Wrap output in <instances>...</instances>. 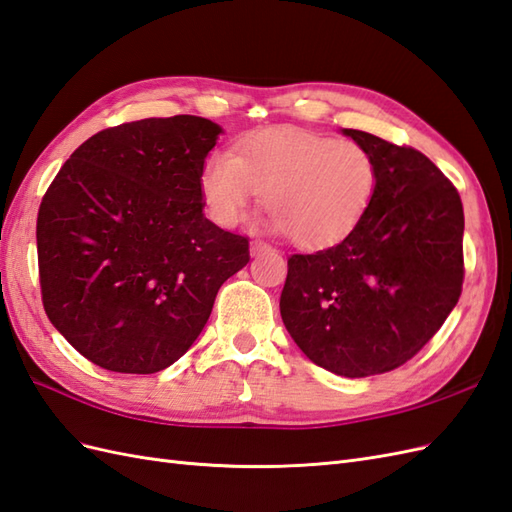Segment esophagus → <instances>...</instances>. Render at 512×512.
<instances>
[{
	"label": "esophagus",
	"instance_id": "esophagus-1",
	"mask_svg": "<svg viewBox=\"0 0 512 512\" xmlns=\"http://www.w3.org/2000/svg\"><path fill=\"white\" fill-rule=\"evenodd\" d=\"M270 244L268 242H264V240H253L251 242V253L253 255H259V253H266V251H270Z\"/></svg>",
	"mask_w": 512,
	"mask_h": 512
}]
</instances>
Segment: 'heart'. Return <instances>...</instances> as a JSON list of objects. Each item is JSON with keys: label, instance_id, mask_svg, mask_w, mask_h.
<instances>
[{"label": "heart", "instance_id": "obj_1", "mask_svg": "<svg viewBox=\"0 0 512 512\" xmlns=\"http://www.w3.org/2000/svg\"><path fill=\"white\" fill-rule=\"evenodd\" d=\"M376 186L378 166L359 142L296 129L259 131L209 155L201 170L203 203L218 225H238L264 192L274 225L307 248L344 240Z\"/></svg>", "mask_w": 512, "mask_h": 512}]
</instances>
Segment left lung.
<instances>
[{
  "mask_svg": "<svg viewBox=\"0 0 512 512\" xmlns=\"http://www.w3.org/2000/svg\"><path fill=\"white\" fill-rule=\"evenodd\" d=\"M368 149L378 186L359 225L287 259L281 318L305 355L339 376L400 368L435 335L463 290V203L413 147L344 129Z\"/></svg>",
  "mask_w": 512,
  "mask_h": 512,
  "instance_id": "1",
  "label": "left lung"
}]
</instances>
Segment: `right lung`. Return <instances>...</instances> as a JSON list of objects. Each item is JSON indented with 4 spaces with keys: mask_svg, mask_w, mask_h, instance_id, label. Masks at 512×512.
<instances>
[{
    "mask_svg": "<svg viewBox=\"0 0 512 512\" xmlns=\"http://www.w3.org/2000/svg\"><path fill=\"white\" fill-rule=\"evenodd\" d=\"M220 127L192 114L108 127L73 151L36 220L51 324L110 372L155 374L188 352L248 238L203 214Z\"/></svg>",
    "mask_w": 512,
    "mask_h": 512,
    "instance_id": "add662e5",
    "label": "right lung"
}]
</instances>
